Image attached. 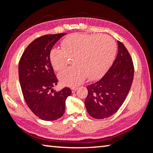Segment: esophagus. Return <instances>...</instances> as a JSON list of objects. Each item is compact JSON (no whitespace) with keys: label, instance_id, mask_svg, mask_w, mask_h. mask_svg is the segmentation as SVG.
<instances>
[{"label":"esophagus","instance_id":"1","mask_svg":"<svg viewBox=\"0 0 153 153\" xmlns=\"http://www.w3.org/2000/svg\"><path fill=\"white\" fill-rule=\"evenodd\" d=\"M77 88H71V92L74 93L77 91Z\"/></svg>","mask_w":153,"mask_h":153}]
</instances>
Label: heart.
<instances>
[{
  "mask_svg": "<svg viewBox=\"0 0 153 153\" xmlns=\"http://www.w3.org/2000/svg\"><path fill=\"white\" fill-rule=\"evenodd\" d=\"M61 48H53L50 52V61L55 71H59L71 58L74 65L59 74L64 86L74 87L88 76L90 80L101 78L112 64L117 47L113 39L105 35L74 33L68 35L61 42Z\"/></svg>",
  "mask_w": 153,
  "mask_h": 153,
  "instance_id": "b5f03b06",
  "label": "heart"
}]
</instances>
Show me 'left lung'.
<instances>
[{"mask_svg":"<svg viewBox=\"0 0 153 153\" xmlns=\"http://www.w3.org/2000/svg\"><path fill=\"white\" fill-rule=\"evenodd\" d=\"M117 56L110 69L100 80L87 86L84 101L89 115L96 119L110 117L118 110L130 91L134 66L129 52L118 41Z\"/></svg>","mask_w":153,"mask_h":153,"instance_id":"left-lung-1","label":"left lung"}]
</instances>
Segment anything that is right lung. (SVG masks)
<instances>
[{"instance_id": "right-lung-1", "label": "right lung", "mask_w": 153, "mask_h": 153, "mask_svg": "<svg viewBox=\"0 0 153 153\" xmlns=\"http://www.w3.org/2000/svg\"><path fill=\"white\" fill-rule=\"evenodd\" d=\"M67 33L36 39L24 51L19 62V79L24 99L30 110L43 120H55L64 114L65 101L71 90H53L58 79L50 61L53 46Z\"/></svg>"}]
</instances>
